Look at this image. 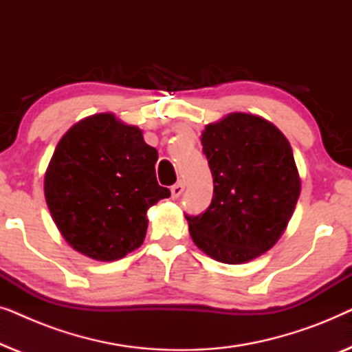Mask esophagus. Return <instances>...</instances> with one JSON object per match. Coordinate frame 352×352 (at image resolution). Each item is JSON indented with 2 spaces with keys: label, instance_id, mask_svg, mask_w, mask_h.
I'll return each mask as SVG.
<instances>
[{
  "label": "esophagus",
  "instance_id": "34e87169",
  "mask_svg": "<svg viewBox=\"0 0 352 352\" xmlns=\"http://www.w3.org/2000/svg\"><path fill=\"white\" fill-rule=\"evenodd\" d=\"M182 190H184V182H182V181L176 182L175 186H171V195H173V199H177V197H179V195L182 194Z\"/></svg>",
  "mask_w": 352,
  "mask_h": 352
}]
</instances>
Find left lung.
Wrapping results in <instances>:
<instances>
[{"instance_id":"left-lung-1","label":"left lung","mask_w":352,"mask_h":352,"mask_svg":"<svg viewBox=\"0 0 352 352\" xmlns=\"http://www.w3.org/2000/svg\"><path fill=\"white\" fill-rule=\"evenodd\" d=\"M213 175L206 211L186 214L194 243L216 261L261 256L285 230L301 192L287 138L267 120L234 112L201 133Z\"/></svg>"}]
</instances>
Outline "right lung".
Returning a JSON list of instances; mask_svg holds the SVG:
<instances>
[{
    "label": "right lung",
    "instance_id": "1",
    "mask_svg": "<svg viewBox=\"0 0 352 352\" xmlns=\"http://www.w3.org/2000/svg\"><path fill=\"white\" fill-rule=\"evenodd\" d=\"M158 152L113 113L75 123L57 144L45 197L62 237L76 252L115 261L144 242L147 210L170 190L158 186Z\"/></svg>",
    "mask_w": 352,
    "mask_h": 352
}]
</instances>
